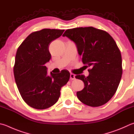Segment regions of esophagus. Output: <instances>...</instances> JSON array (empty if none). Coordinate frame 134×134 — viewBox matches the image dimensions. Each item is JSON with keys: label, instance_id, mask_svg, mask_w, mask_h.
<instances>
[{"label": "esophagus", "instance_id": "1", "mask_svg": "<svg viewBox=\"0 0 134 134\" xmlns=\"http://www.w3.org/2000/svg\"><path fill=\"white\" fill-rule=\"evenodd\" d=\"M70 79L71 80H73L75 79V75L73 74H70Z\"/></svg>", "mask_w": 134, "mask_h": 134}]
</instances>
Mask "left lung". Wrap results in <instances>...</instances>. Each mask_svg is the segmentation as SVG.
<instances>
[{"label": "left lung", "mask_w": 134, "mask_h": 134, "mask_svg": "<svg viewBox=\"0 0 134 134\" xmlns=\"http://www.w3.org/2000/svg\"><path fill=\"white\" fill-rule=\"evenodd\" d=\"M76 45L89 75H77L84 88L77 92L79 100L91 107L103 105L115 94L122 73L121 52L106 31L92 27L68 29L63 35Z\"/></svg>", "instance_id": "left-lung-1"}]
</instances>
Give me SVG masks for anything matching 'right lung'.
I'll list each match as a JSON object with an SVG mask.
<instances>
[{
	"label": "right lung",
	"instance_id": "right-lung-1",
	"mask_svg": "<svg viewBox=\"0 0 134 134\" xmlns=\"http://www.w3.org/2000/svg\"><path fill=\"white\" fill-rule=\"evenodd\" d=\"M64 30L44 29L29 35L16 52L13 69L19 92L31 107L44 109L57 103L60 90L69 81L67 70L60 73L47 74L45 64L49 62V44L60 37Z\"/></svg>",
	"mask_w": 134,
	"mask_h": 134
}]
</instances>
